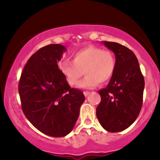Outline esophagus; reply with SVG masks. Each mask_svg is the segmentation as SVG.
Instances as JSON below:
<instances>
[{
	"instance_id": "esophagus-1",
	"label": "esophagus",
	"mask_w": 160,
	"mask_h": 160,
	"mask_svg": "<svg viewBox=\"0 0 160 160\" xmlns=\"http://www.w3.org/2000/svg\"><path fill=\"white\" fill-rule=\"evenodd\" d=\"M83 94H84V95H85L86 97L88 96V95H89V92H84Z\"/></svg>"
}]
</instances>
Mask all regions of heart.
Here are the masks:
<instances>
[{
	"instance_id": "1",
	"label": "heart",
	"mask_w": 160,
	"mask_h": 160,
	"mask_svg": "<svg viewBox=\"0 0 160 160\" xmlns=\"http://www.w3.org/2000/svg\"><path fill=\"white\" fill-rule=\"evenodd\" d=\"M73 62H63L60 65L62 73L71 86L78 84L85 73V78L79 83L81 89H93L99 83L108 82L115 70L113 53L95 46H88L73 55Z\"/></svg>"
}]
</instances>
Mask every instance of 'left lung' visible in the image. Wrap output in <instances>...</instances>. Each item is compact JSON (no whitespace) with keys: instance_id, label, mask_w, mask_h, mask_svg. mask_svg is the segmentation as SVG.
I'll return each instance as SVG.
<instances>
[{"instance_id":"1","label":"left lung","mask_w":160,"mask_h":160,"mask_svg":"<svg viewBox=\"0 0 160 160\" xmlns=\"http://www.w3.org/2000/svg\"><path fill=\"white\" fill-rule=\"evenodd\" d=\"M102 43L114 53L115 70L109 83L100 89L97 118L104 129L118 132L129 127L140 113L144 80L134 52L115 42Z\"/></svg>"}]
</instances>
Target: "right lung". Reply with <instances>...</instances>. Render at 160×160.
Listing matches in <instances>:
<instances>
[{
    "mask_svg": "<svg viewBox=\"0 0 160 160\" xmlns=\"http://www.w3.org/2000/svg\"><path fill=\"white\" fill-rule=\"evenodd\" d=\"M66 50L61 44L40 48L28 60L19 82L24 114L37 129L52 137L72 131L85 101L82 92L71 88L58 68Z\"/></svg>",
    "mask_w": 160,
    "mask_h": 160,
    "instance_id": "right-lung-1",
    "label": "right lung"
}]
</instances>
